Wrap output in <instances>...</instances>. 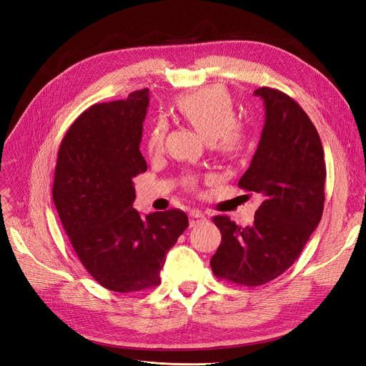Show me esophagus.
<instances>
[{
  "mask_svg": "<svg viewBox=\"0 0 366 366\" xmlns=\"http://www.w3.org/2000/svg\"><path fill=\"white\" fill-rule=\"evenodd\" d=\"M206 221V217L203 214H200L199 210H193L189 212V227H196L199 224H203Z\"/></svg>",
  "mask_w": 366,
  "mask_h": 366,
  "instance_id": "obj_1",
  "label": "esophagus"
}]
</instances>
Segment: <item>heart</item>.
<instances>
[{
  "label": "heart",
  "mask_w": 366,
  "mask_h": 366,
  "mask_svg": "<svg viewBox=\"0 0 366 366\" xmlns=\"http://www.w3.org/2000/svg\"><path fill=\"white\" fill-rule=\"evenodd\" d=\"M179 112L225 159H239L249 145L246 126L236 122L232 96L221 86H207L185 96L178 105ZM166 123L157 122L145 138V149L157 154L163 148Z\"/></svg>",
  "instance_id": "1"
}]
</instances>
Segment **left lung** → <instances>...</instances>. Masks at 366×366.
Here are the masks:
<instances>
[{
  "label": "left lung",
  "instance_id": "left-lung-1",
  "mask_svg": "<svg viewBox=\"0 0 366 366\" xmlns=\"http://www.w3.org/2000/svg\"><path fill=\"white\" fill-rule=\"evenodd\" d=\"M265 124L251 166L239 187L262 203L254 224L236 225L214 217L222 240L210 267L218 279L261 286L285 273L320 222L326 166L319 133L305 111L286 93L259 87Z\"/></svg>",
  "mask_w": 366,
  "mask_h": 366
}]
</instances>
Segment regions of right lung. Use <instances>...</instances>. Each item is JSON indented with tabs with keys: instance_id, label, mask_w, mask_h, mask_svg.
<instances>
[{
	"instance_id": "right-lung-1",
	"label": "right lung",
	"mask_w": 366,
	"mask_h": 366,
	"mask_svg": "<svg viewBox=\"0 0 366 366\" xmlns=\"http://www.w3.org/2000/svg\"><path fill=\"white\" fill-rule=\"evenodd\" d=\"M148 89L94 104L68 129L57 152L53 202L89 274L114 292L160 283L169 249L188 227L181 209L142 218L133 178L147 170L139 151Z\"/></svg>"
}]
</instances>
